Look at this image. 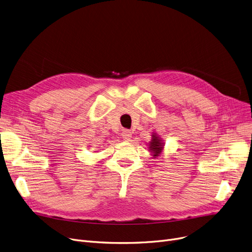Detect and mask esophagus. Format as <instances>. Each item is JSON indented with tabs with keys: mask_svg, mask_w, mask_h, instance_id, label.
Segmentation results:
<instances>
[{
	"mask_svg": "<svg viewBox=\"0 0 252 252\" xmlns=\"http://www.w3.org/2000/svg\"><path fill=\"white\" fill-rule=\"evenodd\" d=\"M122 136H123V139H124L125 141H129L130 138H131V133H130V131H129L128 129H124Z\"/></svg>",
	"mask_w": 252,
	"mask_h": 252,
	"instance_id": "34e87169",
	"label": "esophagus"
}]
</instances>
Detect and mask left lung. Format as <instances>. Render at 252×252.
<instances>
[{
	"label": "left lung",
	"mask_w": 252,
	"mask_h": 252,
	"mask_svg": "<svg viewBox=\"0 0 252 252\" xmlns=\"http://www.w3.org/2000/svg\"><path fill=\"white\" fill-rule=\"evenodd\" d=\"M148 146H149V151L151 152V155L153 156V158H157L158 156L161 155V153L163 151L164 143L161 140V138L159 137V135H157L156 133H153L152 140L149 142Z\"/></svg>",
	"instance_id": "obj_1"
}]
</instances>
